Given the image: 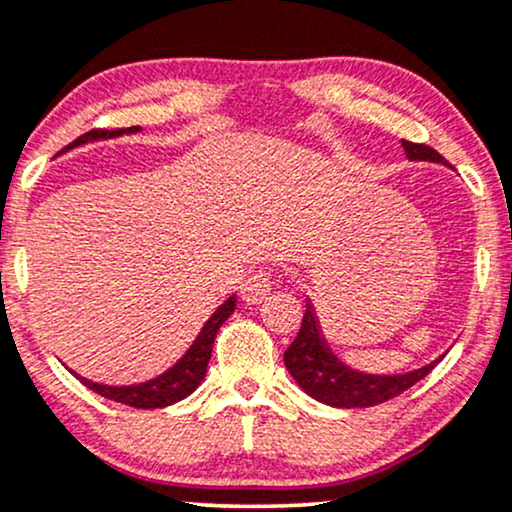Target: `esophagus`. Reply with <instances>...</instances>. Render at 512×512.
Returning a JSON list of instances; mask_svg holds the SVG:
<instances>
[{
	"label": "esophagus",
	"instance_id": "esophagus-1",
	"mask_svg": "<svg viewBox=\"0 0 512 512\" xmlns=\"http://www.w3.org/2000/svg\"><path fill=\"white\" fill-rule=\"evenodd\" d=\"M271 283L274 281H271L269 271H255V274L245 278V283L241 286V297L248 304L262 302L271 293Z\"/></svg>",
	"mask_w": 512,
	"mask_h": 512
}]
</instances>
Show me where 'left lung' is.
<instances>
[{
	"mask_svg": "<svg viewBox=\"0 0 512 512\" xmlns=\"http://www.w3.org/2000/svg\"><path fill=\"white\" fill-rule=\"evenodd\" d=\"M406 158L409 160H430V163H444L446 160L439 155L435 148L425 144H413V141L401 139ZM286 368L290 375L297 380L309 397H314L321 404L335 406V409H366V406L383 404L399 397L418 380H423L432 368L439 364H432L418 368V371L404 373V375H368L352 371V368L342 364L335 354L328 349L326 340L321 335V326L316 321V312L312 302L307 300V309H304L302 326L293 345L283 354Z\"/></svg>",
	"mask_w": 512,
	"mask_h": 512,
	"instance_id": "8db88e82",
	"label": "left lung"
}]
</instances>
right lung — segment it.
<instances>
[{
	"instance_id": "add662e5",
	"label": "right lung",
	"mask_w": 512,
	"mask_h": 512,
	"mask_svg": "<svg viewBox=\"0 0 512 512\" xmlns=\"http://www.w3.org/2000/svg\"><path fill=\"white\" fill-rule=\"evenodd\" d=\"M122 132H125V129H122ZM113 134H120V129H113V132L111 129H92V132L77 137L70 146L84 144V141L89 139L113 137ZM234 309H236V295H231L229 300H226L222 307L210 316V321H205L203 331L198 333L196 340H193L189 352H186L184 357L170 368V371L158 375V378L148 380V383L132 385V387H111V385L89 383V380L80 378V375H77V378H80L89 390L101 394V397L134 406V409H163V406H170L174 401L189 397V394L200 385V380L205 378V371H208V361L212 354V342L217 338L219 326L234 314Z\"/></svg>"
}]
</instances>
